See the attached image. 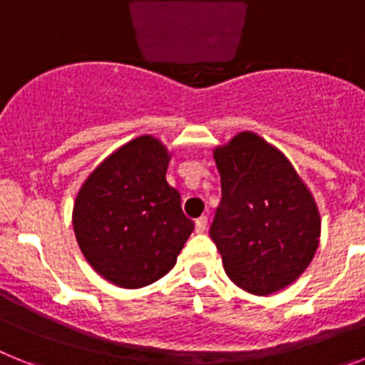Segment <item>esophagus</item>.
<instances>
[{
  "label": "esophagus",
  "instance_id": "1",
  "mask_svg": "<svg viewBox=\"0 0 365 365\" xmlns=\"http://www.w3.org/2000/svg\"><path fill=\"white\" fill-rule=\"evenodd\" d=\"M206 225H208V219L206 217L195 219V232H197V234H202V232L206 230Z\"/></svg>",
  "mask_w": 365,
  "mask_h": 365
}]
</instances>
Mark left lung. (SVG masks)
Returning a JSON list of instances; mask_svg holds the SVG:
<instances>
[{
	"mask_svg": "<svg viewBox=\"0 0 365 365\" xmlns=\"http://www.w3.org/2000/svg\"><path fill=\"white\" fill-rule=\"evenodd\" d=\"M221 202L210 237L228 278L269 296L307 269L320 240V214L285 155L243 131L215 148Z\"/></svg>",
	"mask_w": 365,
	"mask_h": 365,
	"instance_id": "1",
	"label": "left lung"
}]
</instances>
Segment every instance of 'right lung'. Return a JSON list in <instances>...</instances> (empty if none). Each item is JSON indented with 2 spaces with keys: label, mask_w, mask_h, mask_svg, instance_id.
Here are the masks:
<instances>
[{
  "label": "right lung",
  "mask_w": 365,
  "mask_h": 365,
  "mask_svg": "<svg viewBox=\"0 0 365 365\" xmlns=\"http://www.w3.org/2000/svg\"><path fill=\"white\" fill-rule=\"evenodd\" d=\"M168 150L150 135L118 148L76 195L73 227L89 265L122 289L172 270L193 232L180 195L166 182Z\"/></svg>",
  "instance_id": "1"
}]
</instances>
